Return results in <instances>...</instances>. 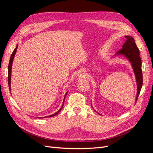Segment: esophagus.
I'll use <instances>...</instances> for the list:
<instances>
[{
	"label": "esophagus",
	"instance_id": "esophagus-1",
	"mask_svg": "<svg viewBox=\"0 0 153 153\" xmlns=\"http://www.w3.org/2000/svg\"><path fill=\"white\" fill-rule=\"evenodd\" d=\"M83 76V75H82V74H80V76Z\"/></svg>",
	"mask_w": 153,
	"mask_h": 153
}]
</instances>
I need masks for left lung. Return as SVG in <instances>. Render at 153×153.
Listing matches in <instances>:
<instances>
[{
    "mask_svg": "<svg viewBox=\"0 0 153 153\" xmlns=\"http://www.w3.org/2000/svg\"><path fill=\"white\" fill-rule=\"evenodd\" d=\"M124 41V43L123 45V48L118 51L117 54H123L132 64L137 82L138 89L136 98V101H137L143 84L142 61L140 57L139 49L138 48L135 40L131 36H125Z\"/></svg>",
    "mask_w": 153,
    "mask_h": 153,
    "instance_id": "8db88e82",
    "label": "left lung"
}]
</instances>
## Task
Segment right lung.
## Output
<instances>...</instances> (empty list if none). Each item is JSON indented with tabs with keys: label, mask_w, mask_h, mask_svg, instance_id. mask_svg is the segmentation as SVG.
I'll use <instances>...</instances> for the list:
<instances>
[{
	"label": "right lung",
	"mask_w": 153,
	"mask_h": 153,
	"mask_svg": "<svg viewBox=\"0 0 153 153\" xmlns=\"http://www.w3.org/2000/svg\"><path fill=\"white\" fill-rule=\"evenodd\" d=\"M17 48H18V45L16 46V47L15 48V49L14 50V51L13 52L11 55V57H10V62H9V66H8V76H7V80H8V85H9V88H10V91L11 92V68H12V63H13V59H14V57H15V55L16 53V50H17ZM67 93L68 92H66V94L65 95V97H64V99H65L66 98V96L67 95ZM64 101H63V104H62V107L59 109V110L58 111V112H57L55 114H53V115H49V116H47V117H53V116H55V115H56L61 110V109L63 107V105H64ZM41 118V117H39ZM43 118V117H41Z\"/></svg>",
	"instance_id": "add662e5"
}]
</instances>
